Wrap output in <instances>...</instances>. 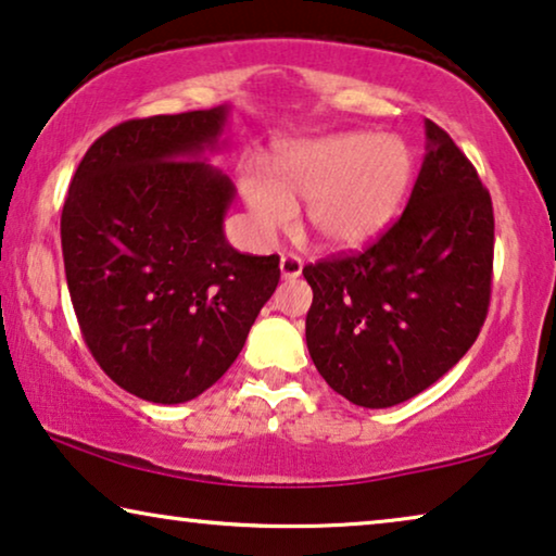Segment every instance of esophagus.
<instances>
[{"mask_svg":"<svg viewBox=\"0 0 556 556\" xmlns=\"http://www.w3.org/2000/svg\"><path fill=\"white\" fill-rule=\"evenodd\" d=\"M301 270H303V263H301V257H299V255L286 253L283 257H280V276H283L286 280L299 278V276H301Z\"/></svg>","mask_w":556,"mask_h":556,"instance_id":"1","label":"esophagus"}]
</instances>
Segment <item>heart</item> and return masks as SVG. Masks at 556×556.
<instances>
[{"label": "heart", "mask_w": 556, "mask_h": 556, "mask_svg": "<svg viewBox=\"0 0 556 556\" xmlns=\"http://www.w3.org/2000/svg\"><path fill=\"white\" fill-rule=\"evenodd\" d=\"M415 156L400 136L333 134L278 151L273 179L248 174L242 194L255 230L270 238L306 202L308 232L324 248H359L375 240L405 202Z\"/></svg>", "instance_id": "1"}]
</instances>
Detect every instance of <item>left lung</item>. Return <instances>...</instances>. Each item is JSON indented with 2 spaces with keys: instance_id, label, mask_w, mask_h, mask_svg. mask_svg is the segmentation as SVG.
<instances>
[{
  "instance_id": "1",
  "label": "left lung",
  "mask_w": 556,
  "mask_h": 556,
  "mask_svg": "<svg viewBox=\"0 0 556 556\" xmlns=\"http://www.w3.org/2000/svg\"><path fill=\"white\" fill-rule=\"evenodd\" d=\"M425 159L402 217L364 253L303 268L318 375L359 407L400 405L463 359L489 314L493 207L473 164L425 121Z\"/></svg>"
}]
</instances>
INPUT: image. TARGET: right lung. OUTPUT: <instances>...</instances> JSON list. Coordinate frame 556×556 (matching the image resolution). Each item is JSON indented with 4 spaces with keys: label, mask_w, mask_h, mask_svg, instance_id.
Wrapping results in <instances>:
<instances>
[{
    "label": "right lung",
    "mask_w": 556,
    "mask_h": 556,
    "mask_svg": "<svg viewBox=\"0 0 556 556\" xmlns=\"http://www.w3.org/2000/svg\"><path fill=\"white\" fill-rule=\"evenodd\" d=\"M230 105L113 126L67 189L60 238L83 339L118 387L156 405L230 369L280 280L278 255L225 238L232 179L207 162Z\"/></svg>",
    "instance_id": "1"
}]
</instances>
